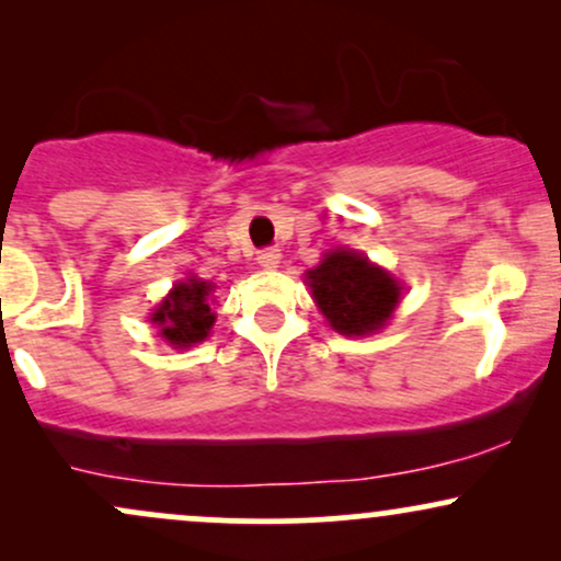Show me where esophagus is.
<instances>
[{
	"label": "esophagus",
	"mask_w": 561,
	"mask_h": 561,
	"mask_svg": "<svg viewBox=\"0 0 561 561\" xmlns=\"http://www.w3.org/2000/svg\"><path fill=\"white\" fill-rule=\"evenodd\" d=\"M279 259H282V253L276 248L259 250V263L263 268H276V266H279Z\"/></svg>",
	"instance_id": "1"
}]
</instances>
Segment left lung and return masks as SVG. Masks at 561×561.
Here are the masks:
<instances>
[{
    "label": "left lung",
    "mask_w": 561,
    "mask_h": 561,
    "mask_svg": "<svg viewBox=\"0 0 561 561\" xmlns=\"http://www.w3.org/2000/svg\"><path fill=\"white\" fill-rule=\"evenodd\" d=\"M308 285L321 313L343 334L379 330L401 298L398 282L353 250L327 255L308 272Z\"/></svg>",
    "instance_id": "left-lung-1"
}]
</instances>
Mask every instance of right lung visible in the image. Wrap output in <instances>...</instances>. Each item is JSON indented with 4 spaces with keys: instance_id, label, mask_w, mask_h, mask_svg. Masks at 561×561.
I'll list each match as a JSON object with an SVG mask.
<instances>
[{
    "instance_id": "obj_1",
    "label": "right lung",
    "mask_w": 561,
    "mask_h": 561,
    "mask_svg": "<svg viewBox=\"0 0 561 561\" xmlns=\"http://www.w3.org/2000/svg\"><path fill=\"white\" fill-rule=\"evenodd\" d=\"M210 289L214 285L199 279L179 282L173 293L163 300V306L152 313V321L160 324V334L179 347L208 337L214 327V311H210Z\"/></svg>"
}]
</instances>
